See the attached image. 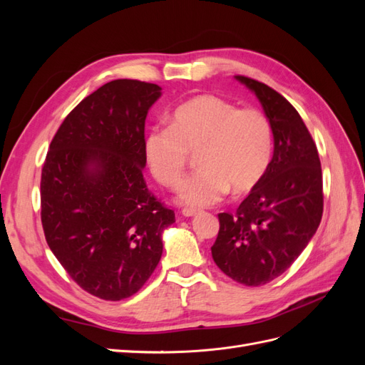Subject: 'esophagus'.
I'll list each match as a JSON object with an SVG mask.
<instances>
[{
    "label": "esophagus",
    "instance_id": "1",
    "mask_svg": "<svg viewBox=\"0 0 365 365\" xmlns=\"http://www.w3.org/2000/svg\"><path fill=\"white\" fill-rule=\"evenodd\" d=\"M181 213H182V216H185V217H193V216H196V215H200V210H195V208H184Z\"/></svg>",
    "mask_w": 365,
    "mask_h": 365
}]
</instances>
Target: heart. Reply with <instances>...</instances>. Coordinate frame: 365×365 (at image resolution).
<instances>
[{"instance_id":"b5f03b06","label":"heart","mask_w":365,"mask_h":365,"mask_svg":"<svg viewBox=\"0 0 365 365\" xmlns=\"http://www.w3.org/2000/svg\"><path fill=\"white\" fill-rule=\"evenodd\" d=\"M200 165L178 193L187 207H210L230 192L248 193L267 172L272 152L269 120L254 108L237 109L213 94H200L175 108L170 126L152 129L145 143L155 178L176 187L184 176L189 152Z\"/></svg>"}]
</instances>
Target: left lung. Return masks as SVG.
<instances>
[{"label":"left lung","instance_id":"1","mask_svg":"<svg viewBox=\"0 0 365 365\" xmlns=\"http://www.w3.org/2000/svg\"><path fill=\"white\" fill-rule=\"evenodd\" d=\"M257 97L269 120L274 152L262 181L235 215H219L212 247L217 268L245 286L279 277L317 233L323 216V175L318 150L295 108L272 88L235 76Z\"/></svg>","mask_w":365,"mask_h":365}]
</instances>
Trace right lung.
<instances>
[{
    "label": "right lung",
    "mask_w": 365,
    "mask_h": 365,
    "mask_svg": "<svg viewBox=\"0 0 365 365\" xmlns=\"http://www.w3.org/2000/svg\"><path fill=\"white\" fill-rule=\"evenodd\" d=\"M160 97L155 83H105L63 120L42 168L47 244L70 277L103 300L143 288L175 222L143 178L145 121Z\"/></svg>",
    "instance_id": "add662e5"
}]
</instances>
